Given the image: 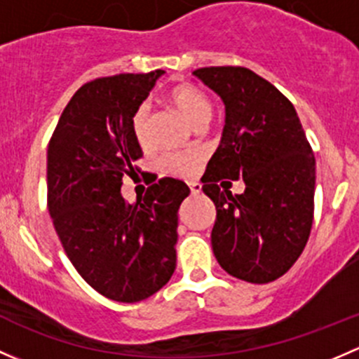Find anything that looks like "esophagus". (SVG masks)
<instances>
[{
	"instance_id": "34e87169",
	"label": "esophagus",
	"mask_w": 359,
	"mask_h": 359,
	"mask_svg": "<svg viewBox=\"0 0 359 359\" xmlns=\"http://www.w3.org/2000/svg\"><path fill=\"white\" fill-rule=\"evenodd\" d=\"M189 187H191V194H193V196H198V194L201 193V184L200 182H191Z\"/></svg>"
}]
</instances>
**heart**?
I'll list each match as a JSON object with an SVG mask.
<instances>
[{"label": "heart", "instance_id": "heart-1", "mask_svg": "<svg viewBox=\"0 0 359 359\" xmlns=\"http://www.w3.org/2000/svg\"><path fill=\"white\" fill-rule=\"evenodd\" d=\"M173 106L193 126L208 123L212 116V104L205 92L193 85H179L170 92ZM147 121H149V104H140L133 114V133L140 144L147 140ZM201 156L198 153H172L159 161L161 172L173 177H193L200 168Z\"/></svg>", "mask_w": 359, "mask_h": 359}]
</instances>
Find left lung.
<instances>
[{"instance_id":"obj_1","label":"left lung","mask_w":359,"mask_h":359,"mask_svg":"<svg viewBox=\"0 0 359 359\" xmlns=\"http://www.w3.org/2000/svg\"><path fill=\"white\" fill-rule=\"evenodd\" d=\"M226 106L219 147L203 175L217 210L212 248L227 274L269 283L295 264L309 240L316 161L290 100L247 67L193 72ZM243 178L245 191L230 193Z\"/></svg>"}]
</instances>
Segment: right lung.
Wrapping results in <instances>:
<instances>
[{"instance_id": "1", "label": "right lung", "mask_w": 359, "mask_h": 359, "mask_svg": "<svg viewBox=\"0 0 359 359\" xmlns=\"http://www.w3.org/2000/svg\"><path fill=\"white\" fill-rule=\"evenodd\" d=\"M165 71L118 74L72 95L48 144V212L83 280L116 302H139L165 287L177 266V212L189 196L165 177L126 203L123 175L142 156L133 114Z\"/></svg>"}]
</instances>
